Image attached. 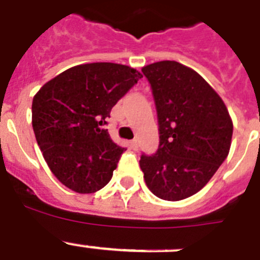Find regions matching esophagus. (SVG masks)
Instances as JSON below:
<instances>
[{
  "mask_svg": "<svg viewBox=\"0 0 260 260\" xmlns=\"http://www.w3.org/2000/svg\"><path fill=\"white\" fill-rule=\"evenodd\" d=\"M129 146L131 149H133V150H137L139 149V143H137V140H132L129 143Z\"/></svg>",
  "mask_w": 260,
  "mask_h": 260,
  "instance_id": "1",
  "label": "esophagus"
}]
</instances>
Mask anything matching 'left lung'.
<instances>
[{"label": "left lung", "instance_id": "left-lung-1", "mask_svg": "<svg viewBox=\"0 0 260 260\" xmlns=\"http://www.w3.org/2000/svg\"><path fill=\"white\" fill-rule=\"evenodd\" d=\"M157 110L159 145L141 154L140 168L157 198L178 202L208 183L229 154L233 123L218 94L195 71L177 61L141 69Z\"/></svg>", "mask_w": 260, "mask_h": 260}]
</instances>
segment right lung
<instances>
[{"label":"right lung","mask_w":260,"mask_h":260,"mask_svg":"<svg viewBox=\"0 0 260 260\" xmlns=\"http://www.w3.org/2000/svg\"><path fill=\"white\" fill-rule=\"evenodd\" d=\"M127 65L92 62L58 74L32 99V128L48 168L64 186L92 193L111 180L125 148L103 125L141 78Z\"/></svg>","instance_id":"right-lung-1"}]
</instances>
